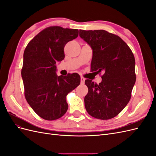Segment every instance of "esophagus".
Returning a JSON list of instances; mask_svg holds the SVG:
<instances>
[{
    "instance_id": "esophagus-1",
    "label": "esophagus",
    "mask_w": 156,
    "mask_h": 156,
    "mask_svg": "<svg viewBox=\"0 0 156 156\" xmlns=\"http://www.w3.org/2000/svg\"><path fill=\"white\" fill-rule=\"evenodd\" d=\"M84 81H85V79H84L83 77H81V84H84Z\"/></svg>"
}]
</instances>
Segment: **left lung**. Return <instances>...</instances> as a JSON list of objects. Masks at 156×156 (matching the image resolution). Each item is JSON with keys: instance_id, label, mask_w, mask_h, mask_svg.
<instances>
[{"instance_id": "left-lung-1", "label": "left lung", "mask_w": 156, "mask_h": 156, "mask_svg": "<svg viewBox=\"0 0 156 156\" xmlns=\"http://www.w3.org/2000/svg\"><path fill=\"white\" fill-rule=\"evenodd\" d=\"M79 36L92 49L91 71L103 73L99 84L85 81L86 110L98 119H112L131 99L136 81L134 55L121 37L106 30H80Z\"/></svg>"}]
</instances>
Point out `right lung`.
Masks as SVG:
<instances>
[{
	"mask_svg": "<svg viewBox=\"0 0 156 156\" xmlns=\"http://www.w3.org/2000/svg\"><path fill=\"white\" fill-rule=\"evenodd\" d=\"M78 35V29L49 27L39 32L25 49L21 69L25 96L34 111L46 120L58 119L66 112L67 94L81 82L76 73L56 74V62L64 58L66 44Z\"/></svg>",
	"mask_w": 156,
	"mask_h": 156,
	"instance_id": "obj_1",
	"label": "right lung"
}]
</instances>
